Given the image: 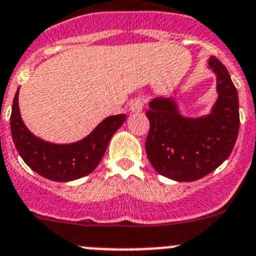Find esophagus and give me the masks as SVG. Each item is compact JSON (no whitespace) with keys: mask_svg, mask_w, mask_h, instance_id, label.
Instances as JSON below:
<instances>
[{"mask_svg":"<svg viewBox=\"0 0 256 256\" xmlns=\"http://www.w3.org/2000/svg\"><path fill=\"white\" fill-rule=\"evenodd\" d=\"M144 106V100L142 97H136L134 100L130 102V110L132 112H142V108Z\"/></svg>","mask_w":256,"mask_h":256,"instance_id":"esophagus-1","label":"esophagus"}]
</instances>
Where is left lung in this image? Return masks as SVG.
<instances>
[{
    "label": "left lung",
    "mask_w": 256,
    "mask_h": 256,
    "mask_svg": "<svg viewBox=\"0 0 256 256\" xmlns=\"http://www.w3.org/2000/svg\"><path fill=\"white\" fill-rule=\"evenodd\" d=\"M208 69L216 78V101L209 114L184 116L173 97H155L146 116V154L156 172L177 182H192L216 170L234 148L240 130L238 94L227 68L214 56Z\"/></svg>",
    "instance_id": "left-lung-1"
}]
</instances>
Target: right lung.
Segmentation results:
<instances>
[{
    "label": "right lung",
    "instance_id": "1",
    "mask_svg": "<svg viewBox=\"0 0 256 256\" xmlns=\"http://www.w3.org/2000/svg\"><path fill=\"white\" fill-rule=\"evenodd\" d=\"M126 118V114L112 115L105 118L83 140L72 144H54L34 136L24 124L18 88L11 110L10 128L18 152L32 170L55 182H70L86 177L96 169L108 142Z\"/></svg>",
    "mask_w": 256,
    "mask_h": 256
}]
</instances>
